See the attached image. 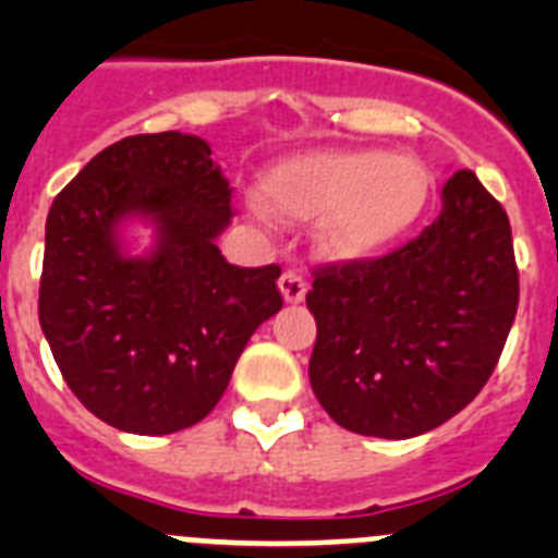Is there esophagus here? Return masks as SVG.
I'll use <instances>...</instances> for the list:
<instances>
[{"mask_svg":"<svg viewBox=\"0 0 558 558\" xmlns=\"http://www.w3.org/2000/svg\"><path fill=\"white\" fill-rule=\"evenodd\" d=\"M279 290H282L284 302L299 304V302H304V295H307V282H304L302 274H295V270H284V274L279 276Z\"/></svg>","mask_w":558,"mask_h":558,"instance_id":"1","label":"esophagus"}]
</instances>
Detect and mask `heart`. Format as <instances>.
Wrapping results in <instances>:
<instances>
[{
  "instance_id": "obj_1",
  "label": "heart",
  "mask_w": 558,
  "mask_h": 558,
  "mask_svg": "<svg viewBox=\"0 0 558 558\" xmlns=\"http://www.w3.org/2000/svg\"><path fill=\"white\" fill-rule=\"evenodd\" d=\"M259 198L293 223L318 218L315 248L335 263H363L416 226L430 175L411 156L383 150H313L276 161Z\"/></svg>"
}]
</instances>
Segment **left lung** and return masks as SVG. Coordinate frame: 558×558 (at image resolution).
Listing matches in <instances>:
<instances>
[{"instance_id":"obj_1","label":"left lung","mask_w":558,"mask_h":558,"mask_svg":"<svg viewBox=\"0 0 558 558\" xmlns=\"http://www.w3.org/2000/svg\"><path fill=\"white\" fill-rule=\"evenodd\" d=\"M517 302L509 215L475 172L458 170L416 240L372 263L315 270L310 386L347 430L422 436L486 386Z\"/></svg>"}]
</instances>
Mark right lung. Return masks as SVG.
<instances>
[{
  "mask_svg": "<svg viewBox=\"0 0 558 558\" xmlns=\"http://www.w3.org/2000/svg\"><path fill=\"white\" fill-rule=\"evenodd\" d=\"M154 229L131 255L125 222ZM231 190L181 131L113 142L47 215L38 322L66 386L106 425L165 436L218 405L254 329L282 310L279 265L236 268L218 240Z\"/></svg>",
  "mask_w": 558,
  "mask_h": 558,
  "instance_id": "add662e5",
  "label": "right lung"
}]
</instances>
